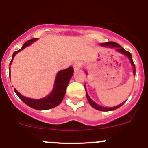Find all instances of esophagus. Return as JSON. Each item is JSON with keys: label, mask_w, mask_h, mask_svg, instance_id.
<instances>
[{"label": "esophagus", "mask_w": 148, "mask_h": 148, "mask_svg": "<svg viewBox=\"0 0 148 148\" xmlns=\"http://www.w3.org/2000/svg\"><path fill=\"white\" fill-rule=\"evenodd\" d=\"M82 66V63L80 61H76L75 63H74V71H77L79 69H80L81 66Z\"/></svg>", "instance_id": "esophagus-1"}]
</instances>
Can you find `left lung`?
Wrapping results in <instances>:
<instances>
[{"instance_id": "1", "label": "left lung", "mask_w": 148, "mask_h": 148, "mask_svg": "<svg viewBox=\"0 0 148 148\" xmlns=\"http://www.w3.org/2000/svg\"><path fill=\"white\" fill-rule=\"evenodd\" d=\"M101 46H107V47H115L116 50L118 51V52H121V53L123 54V55H126L127 57L129 58V60H130L131 63H132V65L134 67V74H135V73H136V69H135V65L134 63V61L133 60H132V54L130 53L129 52H128V51L125 50V49H123V48L120 45H118V43H115V42H107V43H101ZM85 92H86V90H85ZM86 96H87V99H88V101H89L90 104L92 107H93V108H95L96 110H99V111H104V112H107V111H112V110H116V109L119 108V107H121V106L125 102H123V103H121L120 105L118 106H116V107H101V106H99L97 104V103H95L94 101H93L92 99H90V98L89 97V96L88 95V93H87L86 92Z\"/></svg>"}]
</instances>
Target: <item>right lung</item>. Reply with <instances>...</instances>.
<instances>
[{"instance_id": "add662e5", "label": "right lung", "mask_w": 148, "mask_h": 148, "mask_svg": "<svg viewBox=\"0 0 148 148\" xmlns=\"http://www.w3.org/2000/svg\"><path fill=\"white\" fill-rule=\"evenodd\" d=\"M36 40V38H32V39L28 40L23 45V47L21 49L14 52L13 55H12V61L13 60L14 57V55L17 52L24 49L27 45H30V43H32L33 41H35ZM73 73H74V69L72 67H69L66 69L61 70V71H59L58 73L56 79H55V86H54L53 90L49 96L44 98V99H37V100L36 99H28V98L22 96L16 89H14V91L18 96V97L20 98L25 104H27L29 107L38 110H49V109L57 107L58 104L61 103L63 98H64L65 94H66V88H67V85L69 84L70 79L72 77Z\"/></svg>"}]
</instances>
